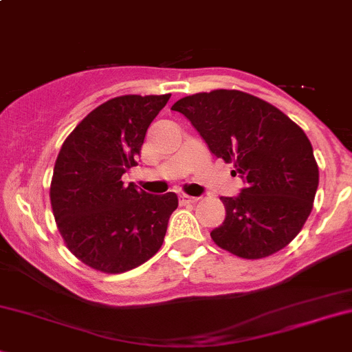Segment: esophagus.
I'll use <instances>...</instances> for the list:
<instances>
[{
	"label": "esophagus",
	"instance_id": "1",
	"mask_svg": "<svg viewBox=\"0 0 352 352\" xmlns=\"http://www.w3.org/2000/svg\"><path fill=\"white\" fill-rule=\"evenodd\" d=\"M179 205H190V203H195L198 200L197 197H190V195H179Z\"/></svg>",
	"mask_w": 352,
	"mask_h": 352
}]
</instances>
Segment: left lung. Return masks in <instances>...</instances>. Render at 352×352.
<instances>
[{
	"mask_svg": "<svg viewBox=\"0 0 352 352\" xmlns=\"http://www.w3.org/2000/svg\"><path fill=\"white\" fill-rule=\"evenodd\" d=\"M193 123L210 151L234 162L245 183L235 198L222 197L226 220L210 232L220 249L242 259H263L286 248L309 219L318 166L309 137L276 107L237 89H213L173 104Z\"/></svg>",
	"mask_w": 352,
	"mask_h": 352,
	"instance_id": "8db88e82",
	"label": "left lung"
}]
</instances>
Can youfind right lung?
Instances as JSON below:
<instances>
[{
    "label": "right lung",
    "instance_id": "1",
    "mask_svg": "<svg viewBox=\"0 0 352 352\" xmlns=\"http://www.w3.org/2000/svg\"><path fill=\"white\" fill-rule=\"evenodd\" d=\"M171 95H123L96 107L64 140L50 181V205L67 249L93 270L118 274L161 249L175 193L125 186L151 122Z\"/></svg>",
    "mask_w": 352,
    "mask_h": 352
}]
</instances>
